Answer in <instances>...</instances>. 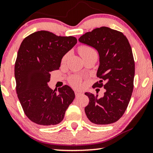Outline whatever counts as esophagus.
Segmentation results:
<instances>
[{
    "mask_svg": "<svg viewBox=\"0 0 153 153\" xmlns=\"http://www.w3.org/2000/svg\"><path fill=\"white\" fill-rule=\"evenodd\" d=\"M75 94H76V97H77V96H79V95H81V94H82V91H75Z\"/></svg>",
    "mask_w": 153,
    "mask_h": 153,
    "instance_id": "obj_1",
    "label": "esophagus"
}]
</instances>
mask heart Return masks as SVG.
<instances>
[{
  "mask_svg": "<svg viewBox=\"0 0 153 153\" xmlns=\"http://www.w3.org/2000/svg\"><path fill=\"white\" fill-rule=\"evenodd\" d=\"M78 52L79 53V55H81V57H85V56L91 54V53H96V51H94V49L93 48H91V46H87V45H82V46H80L78 48ZM67 57L68 54H66L64 56L63 58H62V62H63V63L65 62L66 60L67 59ZM70 81L71 83L74 86H75V87H78L81 83V78L80 77L77 76H73L71 77Z\"/></svg>",
  "mask_w": 153,
  "mask_h": 153,
  "instance_id": "obj_1",
  "label": "heart"
}]
</instances>
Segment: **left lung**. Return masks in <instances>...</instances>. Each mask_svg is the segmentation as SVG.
<instances>
[{
  "mask_svg": "<svg viewBox=\"0 0 153 153\" xmlns=\"http://www.w3.org/2000/svg\"><path fill=\"white\" fill-rule=\"evenodd\" d=\"M78 40L98 51L97 77L100 79L92 87L105 89L102 98L85 94L89 99L86 115L94 124L117 122L126 111L134 88L135 64L130 43L122 33L104 26L87 32Z\"/></svg>",
  "mask_w": 153,
  "mask_h": 153,
  "instance_id": "1",
  "label": "left lung"
}]
</instances>
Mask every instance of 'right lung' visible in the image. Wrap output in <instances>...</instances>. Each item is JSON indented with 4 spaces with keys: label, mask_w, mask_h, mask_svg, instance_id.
<instances>
[{
    "label": "right lung",
    "mask_w": 153,
    "mask_h": 153,
    "mask_svg": "<svg viewBox=\"0 0 153 153\" xmlns=\"http://www.w3.org/2000/svg\"><path fill=\"white\" fill-rule=\"evenodd\" d=\"M77 43L74 36H57L41 30L26 36L15 62L16 91L25 114L41 126H54L64 119L75 98L71 88L64 85L58 93L48 86L51 72L58 70L63 56Z\"/></svg>",
    "instance_id": "1"
}]
</instances>
